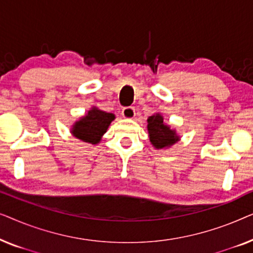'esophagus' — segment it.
<instances>
[{
  "mask_svg": "<svg viewBox=\"0 0 253 253\" xmlns=\"http://www.w3.org/2000/svg\"><path fill=\"white\" fill-rule=\"evenodd\" d=\"M122 115L124 119H133L134 115H136L134 108H132V107H126V108H123L122 110Z\"/></svg>",
  "mask_w": 253,
  "mask_h": 253,
  "instance_id": "esophagus-1",
  "label": "esophagus"
}]
</instances>
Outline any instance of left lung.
<instances>
[{
	"instance_id": "1",
	"label": "left lung",
	"mask_w": 253,
	"mask_h": 253,
	"mask_svg": "<svg viewBox=\"0 0 253 253\" xmlns=\"http://www.w3.org/2000/svg\"><path fill=\"white\" fill-rule=\"evenodd\" d=\"M147 131L151 144L157 150L169 148L179 140L175 129L164 122V116L160 113L154 114L147 119Z\"/></svg>"
}]
</instances>
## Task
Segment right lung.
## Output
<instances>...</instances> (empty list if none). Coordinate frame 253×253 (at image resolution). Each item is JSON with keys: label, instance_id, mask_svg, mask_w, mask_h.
Returning <instances> with one entry per match:
<instances>
[{"label": "right lung", "instance_id": "add662e5", "mask_svg": "<svg viewBox=\"0 0 253 253\" xmlns=\"http://www.w3.org/2000/svg\"><path fill=\"white\" fill-rule=\"evenodd\" d=\"M114 120H115L114 114L92 107L84 116L76 121L70 132L79 140L96 145L100 143L102 136L107 132L110 123Z\"/></svg>", "mask_w": 253, "mask_h": 253}]
</instances>
